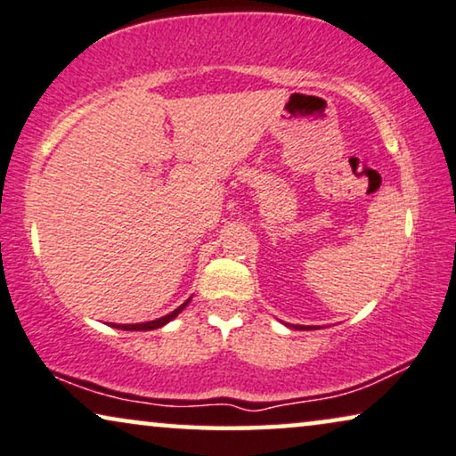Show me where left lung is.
<instances>
[{"mask_svg": "<svg viewBox=\"0 0 456 456\" xmlns=\"http://www.w3.org/2000/svg\"><path fill=\"white\" fill-rule=\"evenodd\" d=\"M296 330H302V327H296ZM308 330H311V327H308Z\"/></svg>", "mask_w": 456, "mask_h": 456, "instance_id": "obj_1", "label": "left lung"}]
</instances>
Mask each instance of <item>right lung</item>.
I'll use <instances>...</instances> for the list:
<instances>
[{
  "instance_id": "add662e5",
  "label": "right lung",
  "mask_w": 456,
  "mask_h": 456,
  "mask_svg": "<svg viewBox=\"0 0 456 456\" xmlns=\"http://www.w3.org/2000/svg\"><path fill=\"white\" fill-rule=\"evenodd\" d=\"M187 302H190V300H187ZM187 302H183V305H181L179 308H175V311H173L171 314H165V317H162V319L148 321V323H135V325H114V327H118V330H126V331H148V330H158V327L167 325L168 321L177 317V314H179L181 311H183V308L187 306Z\"/></svg>"
}]
</instances>
